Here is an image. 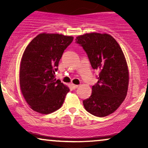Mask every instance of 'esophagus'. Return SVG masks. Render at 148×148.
Listing matches in <instances>:
<instances>
[{
    "label": "esophagus",
    "mask_w": 148,
    "mask_h": 148,
    "mask_svg": "<svg viewBox=\"0 0 148 148\" xmlns=\"http://www.w3.org/2000/svg\"><path fill=\"white\" fill-rule=\"evenodd\" d=\"M71 86H72V87L73 89H76V88H77L78 87H79V86H78V85H74V84H72V85H71Z\"/></svg>",
    "instance_id": "34e87169"
}]
</instances>
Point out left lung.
I'll use <instances>...</instances> for the list:
<instances>
[{
    "mask_svg": "<svg viewBox=\"0 0 148 148\" xmlns=\"http://www.w3.org/2000/svg\"><path fill=\"white\" fill-rule=\"evenodd\" d=\"M76 42L87 53L93 69L99 72L92 94L83 101L86 110L105 117L118 109L126 97L129 71L125 56L116 40L106 33H92L78 36Z\"/></svg>",
    "mask_w": 148,
    "mask_h": 148,
    "instance_id": "8db88e82",
    "label": "left lung"
}]
</instances>
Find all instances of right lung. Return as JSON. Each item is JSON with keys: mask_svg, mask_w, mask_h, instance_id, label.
<instances>
[{"mask_svg": "<svg viewBox=\"0 0 148 148\" xmlns=\"http://www.w3.org/2000/svg\"><path fill=\"white\" fill-rule=\"evenodd\" d=\"M73 39L59 34L41 33L25 48L20 65V88L33 111L49 114L62 106L69 89L55 79V73Z\"/></svg>", "mask_w": 148, "mask_h": 148, "instance_id": "1", "label": "right lung"}]
</instances>
